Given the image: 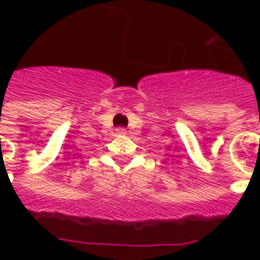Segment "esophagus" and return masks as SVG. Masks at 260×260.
<instances>
[{"label":"esophagus","mask_w":260,"mask_h":260,"mask_svg":"<svg viewBox=\"0 0 260 260\" xmlns=\"http://www.w3.org/2000/svg\"><path fill=\"white\" fill-rule=\"evenodd\" d=\"M117 134H118V135H125L126 131H125V128H117Z\"/></svg>","instance_id":"obj_1"}]
</instances>
